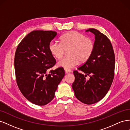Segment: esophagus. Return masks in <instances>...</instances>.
Wrapping results in <instances>:
<instances>
[{"instance_id":"34e87169","label":"esophagus","mask_w":130,"mask_h":130,"mask_svg":"<svg viewBox=\"0 0 130 130\" xmlns=\"http://www.w3.org/2000/svg\"><path fill=\"white\" fill-rule=\"evenodd\" d=\"M65 72H66V74H67V73H72V70H66V69H65Z\"/></svg>"}]
</instances>
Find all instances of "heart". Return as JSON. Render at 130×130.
Listing matches in <instances>:
<instances>
[{"label": "heart", "instance_id": "heart-1", "mask_svg": "<svg viewBox=\"0 0 130 130\" xmlns=\"http://www.w3.org/2000/svg\"><path fill=\"white\" fill-rule=\"evenodd\" d=\"M51 55L56 59L61 58L65 51L69 56L62 58L57 63L58 67L69 70L76 66L78 62H85L92 56L94 43L90 38L77 31H70L61 37L60 43L51 42L48 46Z\"/></svg>", "mask_w": 130, "mask_h": 130}]
</instances>
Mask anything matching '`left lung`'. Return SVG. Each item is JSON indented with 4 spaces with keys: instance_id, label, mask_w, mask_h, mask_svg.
Listing matches in <instances>:
<instances>
[{
    "instance_id": "left-lung-1",
    "label": "left lung",
    "mask_w": 130,
    "mask_h": 130,
    "mask_svg": "<svg viewBox=\"0 0 130 130\" xmlns=\"http://www.w3.org/2000/svg\"><path fill=\"white\" fill-rule=\"evenodd\" d=\"M95 35L94 49L88 61L77 69L85 75L74 70L72 85L75 95L82 103L95 104L107 93L115 76V56L112 44L104 34L95 29H89ZM90 76L87 80L85 77Z\"/></svg>"
}]
</instances>
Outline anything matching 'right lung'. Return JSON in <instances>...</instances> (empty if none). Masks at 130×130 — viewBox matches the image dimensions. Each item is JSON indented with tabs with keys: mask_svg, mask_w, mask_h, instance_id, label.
<instances>
[{
	"mask_svg": "<svg viewBox=\"0 0 130 130\" xmlns=\"http://www.w3.org/2000/svg\"><path fill=\"white\" fill-rule=\"evenodd\" d=\"M56 35L53 31H31L15 51L14 65L17 85L26 99L35 105L50 103L65 75L63 68L51 69L56 60L48 46Z\"/></svg>",
	"mask_w": 130,
	"mask_h": 130,
	"instance_id": "right-lung-1",
	"label": "right lung"
}]
</instances>
